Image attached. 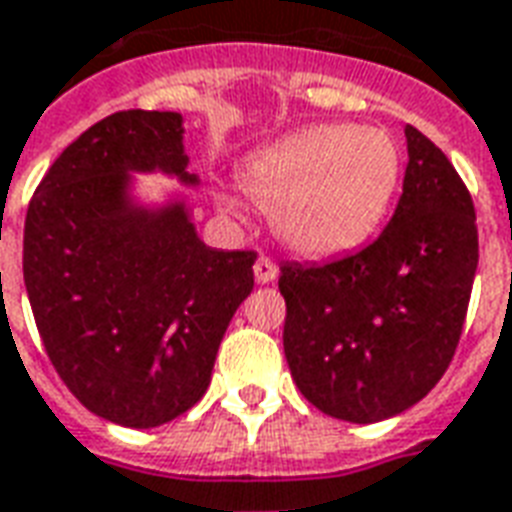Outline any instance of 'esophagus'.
Returning a JSON list of instances; mask_svg holds the SVG:
<instances>
[{"instance_id":"esophagus-1","label":"esophagus","mask_w":512,"mask_h":512,"mask_svg":"<svg viewBox=\"0 0 512 512\" xmlns=\"http://www.w3.org/2000/svg\"><path fill=\"white\" fill-rule=\"evenodd\" d=\"M276 263L271 260V257H257L255 260V279L257 282H263V285H268V282H274L276 279Z\"/></svg>"}]
</instances>
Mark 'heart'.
<instances>
[{"mask_svg":"<svg viewBox=\"0 0 512 512\" xmlns=\"http://www.w3.org/2000/svg\"><path fill=\"white\" fill-rule=\"evenodd\" d=\"M399 146L388 132L320 124L260 151L241 170L276 236L309 257H333L369 241L399 187Z\"/></svg>","mask_w":512,"mask_h":512,"instance_id":"obj_1","label":"heart"}]
</instances>
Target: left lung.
I'll use <instances>...</instances> for the list:
<instances>
[{
	"mask_svg": "<svg viewBox=\"0 0 512 512\" xmlns=\"http://www.w3.org/2000/svg\"><path fill=\"white\" fill-rule=\"evenodd\" d=\"M407 170L391 222L355 255L285 263V358L325 415L377 423L410 410L453 361L478 271L467 184L423 132L404 127Z\"/></svg>",
	"mask_w": 512,
	"mask_h": 512,
	"instance_id": "obj_1",
	"label": "left lung"
}]
</instances>
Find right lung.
<instances>
[{"label": "right lung", "instance_id": "right-lung-1", "mask_svg": "<svg viewBox=\"0 0 512 512\" xmlns=\"http://www.w3.org/2000/svg\"><path fill=\"white\" fill-rule=\"evenodd\" d=\"M181 113L119 111L56 157L24 225V285L56 374L94 415L154 429L195 407L255 287L252 249H211L184 200L143 208L130 173H187Z\"/></svg>", "mask_w": 512, "mask_h": 512}]
</instances>
